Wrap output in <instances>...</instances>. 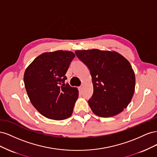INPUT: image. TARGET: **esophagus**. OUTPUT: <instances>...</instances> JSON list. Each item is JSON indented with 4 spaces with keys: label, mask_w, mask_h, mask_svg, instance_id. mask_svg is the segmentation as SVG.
Instances as JSON below:
<instances>
[{
    "label": "esophagus",
    "mask_w": 157,
    "mask_h": 157,
    "mask_svg": "<svg viewBox=\"0 0 157 157\" xmlns=\"http://www.w3.org/2000/svg\"><path fill=\"white\" fill-rule=\"evenodd\" d=\"M78 90H79V92H82V90H83V87L82 86H79L78 87Z\"/></svg>",
    "instance_id": "34e87169"
}]
</instances>
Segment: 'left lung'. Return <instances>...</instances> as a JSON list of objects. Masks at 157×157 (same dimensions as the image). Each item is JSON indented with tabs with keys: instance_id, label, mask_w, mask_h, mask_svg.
<instances>
[{
	"instance_id": "8db88e82",
	"label": "left lung",
	"mask_w": 157,
	"mask_h": 157,
	"mask_svg": "<svg viewBox=\"0 0 157 157\" xmlns=\"http://www.w3.org/2000/svg\"><path fill=\"white\" fill-rule=\"evenodd\" d=\"M75 54L92 76L94 92L88 104L92 112L101 117L121 113L135 90V74L129 61L114 51L92 49L77 50Z\"/></svg>"
}]
</instances>
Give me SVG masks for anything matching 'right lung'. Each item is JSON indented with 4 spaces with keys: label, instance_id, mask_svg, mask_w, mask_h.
Listing matches in <instances>:
<instances>
[{
    "label": "right lung",
    "instance_id": "add662e5",
    "mask_svg": "<svg viewBox=\"0 0 157 157\" xmlns=\"http://www.w3.org/2000/svg\"><path fill=\"white\" fill-rule=\"evenodd\" d=\"M75 57L70 51L44 52L33 60L25 71L23 80L31 103L41 115L50 119L64 120L73 113L78 91L65 84V80Z\"/></svg>",
    "mask_w": 157,
    "mask_h": 157
}]
</instances>
